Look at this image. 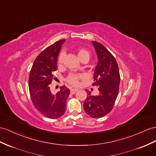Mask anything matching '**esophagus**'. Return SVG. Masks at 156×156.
Instances as JSON below:
<instances>
[{
	"label": "esophagus",
	"mask_w": 156,
	"mask_h": 156,
	"mask_svg": "<svg viewBox=\"0 0 156 156\" xmlns=\"http://www.w3.org/2000/svg\"><path fill=\"white\" fill-rule=\"evenodd\" d=\"M77 91H78V90H76V89H71L70 90V94H74Z\"/></svg>",
	"instance_id": "1"
}]
</instances>
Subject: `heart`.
I'll return each mask as SVG.
<instances>
[{
  "label": "heart",
  "instance_id": "b5f03b06",
  "mask_svg": "<svg viewBox=\"0 0 156 156\" xmlns=\"http://www.w3.org/2000/svg\"><path fill=\"white\" fill-rule=\"evenodd\" d=\"M77 55L78 58L80 60H82L84 58H89L90 57L89 52L83 49H79L78 51ZM65 57V52H61V53H60L58 58V63L59 65H62ZM82 78H83V76L80 74H69V76L66 78V82L69 83H70V84L72 86H76L79 84V80Z\"/></svg>",
  "mask_w": 156,
  "mask_h": 156
}]
</instances>
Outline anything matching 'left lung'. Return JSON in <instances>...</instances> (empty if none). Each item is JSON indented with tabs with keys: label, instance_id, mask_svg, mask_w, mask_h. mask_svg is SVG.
I'll list each match as a JSON object with an SVG mask.
<instances>
[{
	"label": "left lung",
	"instance_id": "8db88e82",
	"mask_svg": "<svg viewBox=\"0 0 156 156\" xmlns=\"http://www.w3.org/2000/svg\"><path fill=\"white\" fill-rule=\"evenodd\" d=\"M98 55L93 86H98V95L88 92L83 103L85 112L92 118H101L112 110L117 98L120 74L116 59L101 43L92 41Z\"/></svg>",
	"mask_w": 156,
	"mask_h": 156
}]
</instances>
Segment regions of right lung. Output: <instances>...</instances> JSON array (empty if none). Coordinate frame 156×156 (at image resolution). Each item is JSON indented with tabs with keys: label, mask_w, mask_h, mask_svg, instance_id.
<instances>
[{
	"label": "right lung",
	"mask_w": 156,
	"mask_h": 156,
	"mask_svg": "<svg viewBox=\"0 0 156 156\" xmlns=\"http://www.w3.org/2000/svg\"><path fill=\"white\" fill-rule=\"evenodd\" d=\"M65 39L55 42L47 47L35 58L29 76V91L31 101L40 113L49 119L62 117L66 111V99L70 90L65 86L53 94L50 84L53 73L57 69V58Z\"/></svg>",
	"instance_id": "1"
}]
</instances>
